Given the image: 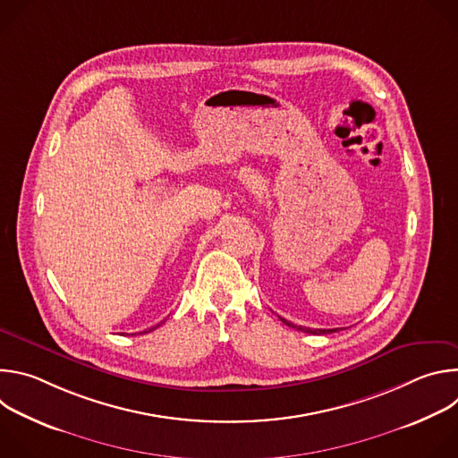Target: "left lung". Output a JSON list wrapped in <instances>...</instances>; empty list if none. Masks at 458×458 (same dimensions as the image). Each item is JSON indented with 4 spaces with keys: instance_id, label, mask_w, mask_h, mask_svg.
Instances as JSON below:
<instances>
[{
    "instance_id": "1",
    "label": "left lung",
    "mask_w": 458,
    "mask_h": 458,
    "mask_svg": "<svg viewBox=\"0 0 458 458\" xmlns=\"http://www.w3.org/2000/svg\"><path fill=\"white\" fill-rule=\"evenodd\" d=\"M284 324H288V326H292V328H297V330H301V332H306V334H313V335H320V334H332V332H335V330H339V328H335V330H311V328H302V326H295V324H292V322H288L286 318H281Z\"/></svg>"
}]
</instances>
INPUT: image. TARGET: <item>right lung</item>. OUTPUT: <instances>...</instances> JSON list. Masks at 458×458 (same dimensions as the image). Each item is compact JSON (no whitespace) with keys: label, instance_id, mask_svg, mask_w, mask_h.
Segmentation results:
<instances>
[{"label":"right lung","instance_id":"add662e5","mask_svg":"<svg viewBox=\"0 0 458 458\" xmlns=\"http://www.w3.org/2000/svg\"><path fill=\"white\" fill-rule=\"evenodd\" d=\"M156 328H157V326H156ZM152 330H154V328H152ZM152 330H150V332H152Z\"/></svg>","mask_w":458,"mask_h":458}]
</instances>
